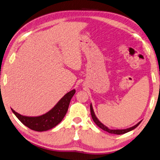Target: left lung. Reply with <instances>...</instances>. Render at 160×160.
Wrapping results in <instances>:
<instances>
[{
    "instance_id": "left-lung-1",
    "label": "left lung",
    "mask_w": 160,
    "mask_h": 160,
    "mask_svg": "<svg viewBox=\"0 0 160 160\" xmlns=\"http://www.w3.org/2000/svg\"><path fill=\"white\" fill-rule=\"evenodd\" d=\"M90 112H91V115H92V118L93 121L95 122V123L99 127V128H101L103 130L108 132H109V133L115 134V135H122V134H125V133L128 132L132 131V130H134V129H135L137 127H138L141 122V121L139 122L137 124V125H134L133 127H131V128H130L124 129V130H110V129H109L108 127L104 125L97 118V117H96L95 112H94L92 104H90Z\"/></svg>"
}]
</instances>
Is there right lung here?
Returning <instances> with one entry per match:
<instances>
[{"instance_id": "obj_1", "label": "right lung", "mask_w": 160, "mask_h": 160, "mask_svg": "<svg viewBox=\"0 0 160 160\" xmlns=\"http://www.w3.org/2000/svg\"><path fill=\"white\" fill-rule=\"evenodd\" d=\"M75 93V90L66 93L51 110L40 116H24L16 112L12 109L11 110L17 118L28 128L38 132L47 131L58 125L62 120L67 113L71 98Z\"/></svg>"}]
</instances>
